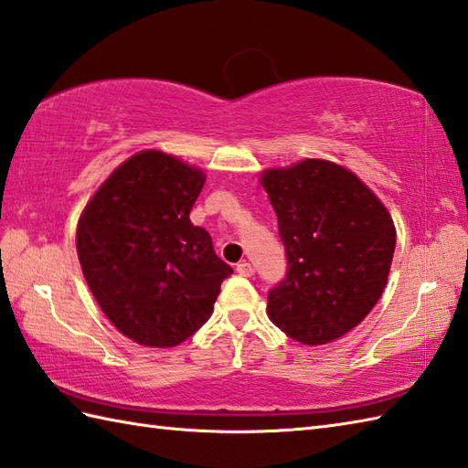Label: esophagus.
I'll list each match as a JSON object with an SVG mask.
<instances>
[{
	"instance_id": "esophagus-1",
	"label": "esophagus",
	"mask_w": 468,
	"mask_h": 468,
	"mask_svg": "<svg viewBox=\"0 0 468 468\" xmlns=\"http://www.w3.org/2000/svg\"><path fill=\"white\" fill-rule=\"evenodd\" d=\"M237 273H239L241 277H251L255 273V270L250 261H241V263H237Z\"/></svg>"
}]
</instances>
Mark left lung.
<instances>
[{
	"mask_svg": "<svg viewBox=\"0 0 468 468\" xmlns=\"http://www.w3.org/2000/svg\"><path fill=\"white\" fill-rule=\"evenodd\" d=\"M261 183L290 265L267 293V312L295 342H334L380 300L396 247L392 218L360 178L330 161L271 168Z\"/></svg>",
	"mask_w": 468,
	"mask_h": 468,
	"instance_id": "obj_1",
	"label": "left lung"
}]
</instances>
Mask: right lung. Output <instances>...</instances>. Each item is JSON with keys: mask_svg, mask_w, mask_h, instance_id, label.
<instances>
[{"mask_svg": "<svg viewBox=\"0 0 468 468\" xmlns=\"http://www.w3.org/2000/svg\"><path fill=\"white\" fill-rule=\"evenodd\" d=\"M203 185L205 175L175 156L138 153L106 178L78 223L86 283L136 344H183L211 317L233 273L188 218Z\"/></svg>", "mask_w": 468, "mask_h": 468, "instance_id": "obj_1", "label": "right lung"}]
</instances>
